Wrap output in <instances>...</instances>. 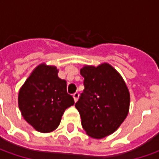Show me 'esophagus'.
<instances>
[{"instance_id": "obj_1", "label": "esophagus", "mask_w": 159, "mask_h": 159, "mask_svg": "<svg viewBox=\"0 0 159 159\" xmlns=\"http://www.w3.org/2000/svg\"><path fill=\"white\" fill-rule=\"evenodd\" d=\"M79 93L78 92H76V93H74L73 95H72V96H73V98H74V101L77 102L78 101V98H79Z\"/></svg>"}]
</instances>
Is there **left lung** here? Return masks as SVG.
<instances>
[{
	"label": "left lung",
	"instance_id": "8db88e82",
	"mask_svg": "<svg viewBox=\"0 0 159 159\" xmlns=\"http://www.w3.org/2000/svg\"><path fill=\"white\" fill-rule=\"evenodd\" d=\"M80 74L85 89L75 107L83 129L89 136L101 139L116 131L126 118L129 92L123 79L110 64L85 66Z\"/></svg>",
	"mask_w": 159,
	"mask_h": 159
}]
</instances>
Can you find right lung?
Wrapping results in <instances>:
<instances>
[{"mask_svg": "<svg viewBox=\"0 0 159 159\" xmlns=\"http://www.w3.org/2000/svg\"><path fill=\"white\" fill-rule=\"evenodd\" d=\"M55 66L40 64L26 80L18 95L22 116L37 131L49 133L57 127L64 111L74 104L66 81Z\"/></svg>", "mask_w": 159, "mask_h": 159, "instance_id": "1", "label": "right lung"}]
</instances>
